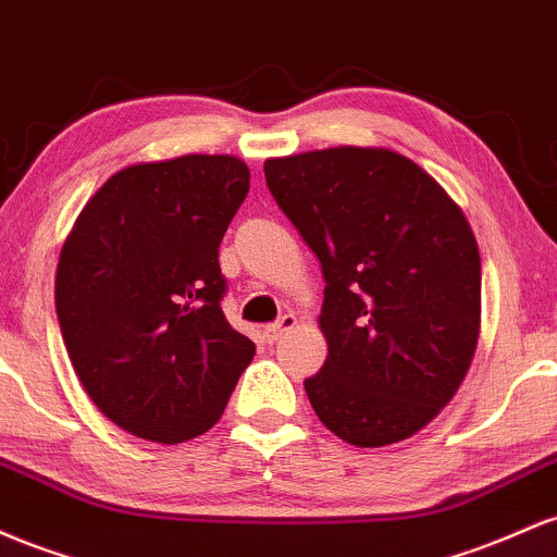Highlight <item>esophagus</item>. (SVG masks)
Instances as JSON below:
<instances>
[{"instance_id": "1", "label": "esophagus", "mask_w": 557, "mask_h": 557, "mask_svg": "<svg viewBox=\"0 0 557 557\" xmlns=\"http://www.w3.org/2000/svg\"><path fill=\"white\" fill-rule=\"evenodd\" d=\"M297 326V318L292 315V312H286V315H281L276 323H268L265 329H262V339L265 342H278L281 336L289 334L292 329Z\"/></svg>"}]
</instances>
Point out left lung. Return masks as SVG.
Returning a JSON list of instances; mask_svg holds the SVG:
<instances>
[{
  "instance_id": "8db88e82",
  "label": "left lung",
  "mask_w": 557,
  "mask_h": 557,
  "mask_svg": "<svg viewBox=\"0 0 557 557\" xmlns=\"http://www.w3.org/2000/svg\"><path fill=\"white\" fill-rule=\"evenodd\" d=\"M265 184L321 260L329 355L312 410L355 447L421 431L458 392L481 323V260L463 210L413 160L334 147L265 160Z\"/></svg>"
}]
</instances>
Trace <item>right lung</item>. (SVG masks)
I'll return each instance as SVG.
<instances>
[{
    "label": "right lung",
    "instance_id": "1",
    "mask_svg": "<svg viewBox=\"0 0 557 557\" xmlns=\"http://www.w3.org/2000/svg\"><path fill=\"white\" fill-rule=\"evenodd\" d=\"M247 191L249 168L231 154L139 162L104 181L62 245L54 305L73 371L128 434H205L252 362L221 310L218 262Z\"/></svg>",
    "mask_w": 557,
    "mask_h": 557
}]
</instances>
